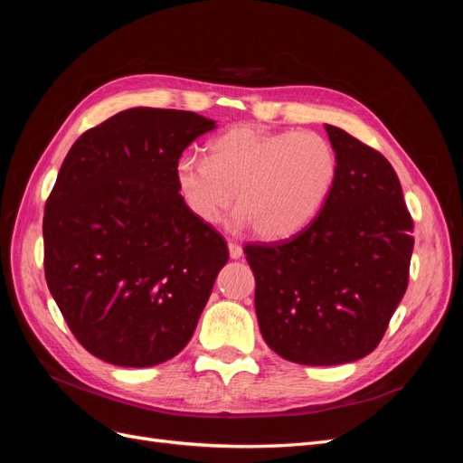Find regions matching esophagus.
I'll use <instances>...</instances> for the list:
<instances>
[{
  "mask_svg": "<svg viewBox=\"0 0 463 463\" xmlns=\"http://www.w3.org/2000/svg\"><path fill=\"white\" fill-rule=\"evenodd\" d=\"M228 249H230V257L232 259H241L243 257V249H241V245H237V243H233V241H230L228 243Z\"/></svg>",
  "mask_w": 463,
  "mask_h": 463,
  "instance_id": "34e87169",
  "label": "esophagus"
}]
</instances>
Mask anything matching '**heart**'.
Instances as JSON below:
<instances>
[{
  "instance_id": "heart-1",
  "label": "heart",
  "mask_w": 463,
  "mask_h": 463,
  "mask_svg": "<svg viewBox=\"0 0 463 463\" xmlns=\"http://www.w3.org/2000/svg\"><path fill=\"white\" fill-rule=\"evenodd\" d=\"M338 170V154L325 135L235 125L206 145V160L181 156L174 177L185 208L206 226L218 223L235 197L237 228L286 240L322 213Z\"/></svg>"
}]
</instances>
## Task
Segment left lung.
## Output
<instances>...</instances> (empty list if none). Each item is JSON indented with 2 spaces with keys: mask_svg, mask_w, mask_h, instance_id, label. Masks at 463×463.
I'll list each match as a JSON object with an SVG mask.
<instances>
[{
  "mask_svg": "<svg viewBox=\"0 0 463 463\" xmlns=\"http://www.w3.org/2000/svg\"><path fill=\"white\" fill-rule=\"evenodd\" d=\"M338 181L309 226L245 247L255 274L259 328L299 365H344L369 355L408 288L413 222L394 167L381 152L325 125Z\"/></svg>",
  "mask_w": 463,
  "mask_h": 463,
  "instance_id": "obj_1",
  "label": "left lung"
}]
</instances>
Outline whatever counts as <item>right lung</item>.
Wrapping results in <instances>:
<instances>
[{"label":"right lung","instance_id":"add662e5","mask_svg":"<svg viewBox=\"0 0 463 463\" xmlns=\"http://www.w3.org/2000/svg\"><path fill=\"white\" fill-rule=\"evenodd\" d=\"M216 121L194 111L131 108L82 133L44 210L52 298L80 345L119 367L175 357L197 328L223 237L179 197L174 170Z\"/></svg>","mask_w":463,"mask_h":463}]
</instances>
